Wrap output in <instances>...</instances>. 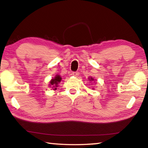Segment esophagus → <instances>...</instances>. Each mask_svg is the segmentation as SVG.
<instances>
[{
	"mask_svg": "<svg viewBox=\"0 0 148 148\" xmlns=\"http://www.w3.org/2000/svg\"><path fill=\"white\" fill-rule=\"evenodd\" d=\"M79 72H72V75H73L74 76H79Z\"/></svg>",
	"mask_w": 148,
	"mask_h": 148,
	"instance_id": "1",
	"label": "esophagus"
}]
</instances>
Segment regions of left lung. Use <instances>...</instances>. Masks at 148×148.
<instances>
[{
	"label": "left lung",
	"instance_id": "left-lung-1",
	"mask_svg": "<svg viewBox=\"0 0 148 148\" xmlns=\"http://www.w3.org/2000/svg\"><path fill=\"white\" fill-rule=\"evenodd\" d=\"M88 79L89 80V81L90 82H93L94 81V78H93V77H91V76H90V77H89V78H88ZM92 89H94V88H92Z\"/></svg>",
	"mask_w": 148,
	"mask_h": 148
}]
</instances>
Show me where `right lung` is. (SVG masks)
<instances>
[{"instance_id": "add662e5", "label": "right lung", "mask_w": 148, "mask_h": 148, "mask_svg": "<svg viewBox=\"0 0 148 148\" xmlns=\"http://www.w3.org/2000/svg\"><path fill=\"white\" fill-rule=\"evenodd\" d=\"M62 77L59 74H57L53 78H52L49 82V86L53 88V90H56L57 87L59 86V84L61 83Z\"/></svg>"}]
</instances>
